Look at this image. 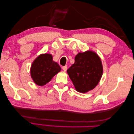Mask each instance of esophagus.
<instances>
[{
	"label": "esophagus",
	"mask_w": 134,
	"mask_h": 134,
	"mask_svg": "<svg viewBox=\"0 0 134 134\" xmlns=\"http://www.w3.org/2000/svg\"><path fill=\"white\" fill-rule=\"evenodd\" d=\"M67 68H68V67H67L66 65V66H63V68H62L63 70L64 71H66Z\"/></svg>",
	"instance_id": "34e87169"
}]
</instances>
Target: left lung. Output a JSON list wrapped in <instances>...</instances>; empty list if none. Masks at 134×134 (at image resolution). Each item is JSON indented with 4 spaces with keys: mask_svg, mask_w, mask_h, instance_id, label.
Returning a JSON list of instances; mask_svg holds the SVG:
<instances>
[{
    "mask_svg": "<svg viewBox=\"0 0 134 134\" xmlns=\"http://www.w3.org/2000/svg\"><path fill=\"white\" fill-rule=\"evenodd\" d=\"M76 90L85 93L94 89L103 74L101 60L96 52L87 51L79 52L75 63L67 70Z\"/></svg>",
    "mask_w": 134,
    "mask_h": 134,
    "instance_id": "8db88e82",
    "label": "left lung"
}]
</instances>
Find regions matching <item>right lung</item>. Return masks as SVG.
Listing matches in <instances>:
<instances>
[{
  "label": "right lung",
  "instance_id": "right-lung-1",
  "mask_svg": "<svg viewBox=\"0 0 134 134\" xmlns=\"http://www.w3.org/2000/svg\"><path fill=\"white\" fill-rule=\"evenodd\" d=\"M61 70L59 65L52 60L49 54H41L32 63L31 76L34 82L40 86L49 82L53 77Z\"/></svg>",
  "mask_w": 134,
  "mask_h": 134
}]
</instances>
